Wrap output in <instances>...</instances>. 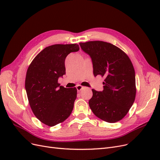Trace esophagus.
<instances>
[{"label": "esophagus", "mask_w": 160, "mask_h": 160, "mask_svg": "<svg viewBox=\"0 0 160 160\" xmlns=\"http://www.w3.org/2000/svg\"><path fill=\"white\" fill-rule=\"evenodd\" d=\"M76 88H77V91L79 92V91H81V89H82L84 88V87L81 86V85H77V86L76 87Z\"/></svg>", "instance_id": "1"}]
</instances>
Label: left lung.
I'll return each mask as SVG.
<instances>
[{"label": "left lung", "instance_id": "1", "mask_svg": "<svg viewBox=\"0 0 160 160\" xmlns=\"http://www.w3.org/2000/svg\"><path fill=\"white\" fill-rule=\"evenodd\" d=\"M79 45L91 58L94 76L105 78L102 91L92 89L93 96L89 101L91 109L106 122H119L128 113L136 95L132 61L124 51L109 42L94 41Z\"/></svg>", "mask_w": 160, "mask_h": 160}]
</instances>
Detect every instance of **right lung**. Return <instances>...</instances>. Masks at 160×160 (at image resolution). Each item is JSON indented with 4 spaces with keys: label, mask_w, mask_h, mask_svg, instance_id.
I'll return each instance as SVG.
<instances>
[{
    "label": "right lung",
    "mask_w": 160,
    "mask_h": 160,
    "mask_svg": "<svg viewBox=\"0 0 160 160\" xmlns=\"http://www.w3.org/2000/svg\"><path fill=\"white\" fill-rule=\"evenodd\" d=\"M77 44H56L47 47L34 58L28 67L25 89L35 117L48 126L63 122L71 115L77 89L60 86L58 79L65 74V60Z\"/></svg>",
    "instance_id": "1"
}]
</instances>
